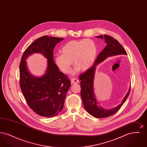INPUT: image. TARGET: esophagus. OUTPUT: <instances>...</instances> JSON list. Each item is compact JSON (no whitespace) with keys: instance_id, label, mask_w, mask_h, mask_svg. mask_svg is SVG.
Returning <instances> with one entry per match:
<instances>
[{"instance_id":"esophagus-1","label":"esophagus","mask_w":147,"mask_h":147,"mask_svg":"<svg viewBox=\"0 0 147 147\" xmlns=\"http://www.w3.org/2000/svg\"><path fill=\"white\" fill-rule=\"evenodd\" d=\"M71 82L72 84H78V83H79V81L77 78H73L71 79Z\"/></svg>"}]
</instances>
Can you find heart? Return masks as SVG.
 I'll return each mask as SVG.
<instances>
[{
  "instance_id": "obj_1",
  "label": "heart",
  "mask_w": 147,
  "mask_h": 147,
  "mask_svg": "<svg viewBox=\"0 0 147 147\" xmlns=\"http://www.w3.org/2000/svg\"><path fill=\"white\" fill-rule=\"evenodd\" d=\"M62 55H57L55 62L58 67L65 74L70 72L71 62L76 67L73 73L79 70L89 69L94 63L97 55V47L90 39L71 41L62 49Z\"/></svg>"
}]
</instances>
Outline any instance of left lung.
<instances>
[{"label": "left lung", "instance_id": "1", "mask_svg": "<svg viewBox=\"0 0 147 147\" xmlns=\"http://www.w3.org/2000/svg\"><path fill=\"white\" fill-rule=\"evenodd\" d=\"M96 37L102 39L104 38L106 46L104 49L100 53L93 64V65L89 69L80 74L79 76V79L81 80L80 95L85 109L91 116L100 119L109 117L117 112L128 98L131 89H129L121 104L117 107L111 110H104L101 107V106H98L94 92V79L96 65L104 61L109 57L119 55H127V53L126 50L119 41L112 37L109 35H104L98 36Z\"/></svg>", "mask_w": 147, "mask_h": 147}]
</instances>
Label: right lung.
I'll return each mask as SVG.
<instances>
[{
  "mask_svg": "<svg viewBox=\"0 0 147 147\" xmlns=\"http://www.w3.org/2000/svg\"><path fill=\"white\" fill-rule=\"evenodd\" d=\"M63 38L43 36L32 42L24 51L20 64V86L30 107L45 117L56 116L63 109L67 92L71 83L59 71L53 60V49ZM40 53L48 59V68L42 77L31 75L25 59L30 55Z\"/></svg>",
  "mask_w": 147,
  "mask_h": 147,
  "instance_id": "add662e5",
  "label": "right lung"
}]
</instances>
